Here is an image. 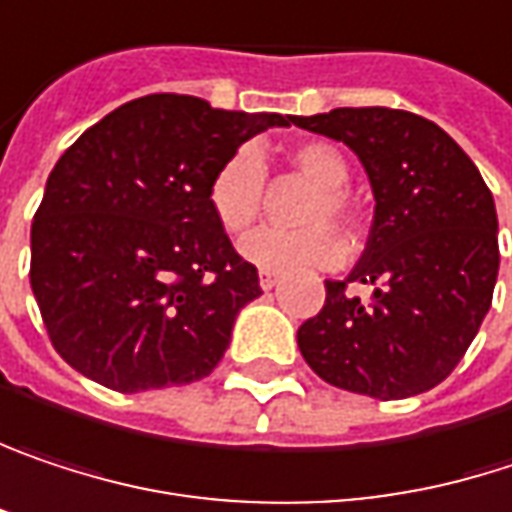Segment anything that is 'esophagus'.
<instances>
[{
  "label": "esophagus",
  "instance_id": "34e87169",
  "mask_svg": "<svg viewBox=\"0 0 512 512\" xmlns=\"http://www.w3.org/2000/svg\"><path fill=\"white\" fill-rule=\"evenodd\" d=\"M277 283H280V271H268V268L259 271V286L265 288V291H271Z\"/></svg>",
  "mask_w": 512,
  "mask_h": 512
}]
</instances>
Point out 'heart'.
Returning <instances> with one entry per match:
<instances>
[{"instance_id":"b5f03b06","label":"heart","mask_w":512,"mask_h":512,"mask_svg":"<svg viewBox=\"0 0 512 512\" xmlns=\"http://www.w3.org/2000/svg\"><path fill=\"white\" fill-rule=\"evenodd\" d=\"M291 164L318 182L315 197L303 212L300 229H259L244 238L241 253L268 271L294 268H336L345 262V241L330 221L353 235L359 229V212L345 191L351 164L345 153L327 141H303L291 150ZM206 203L212 218L229 235L250 232L265 206V164L253 147L235 150L218 164L209 179Z\"/></svg>"}]
</instances>
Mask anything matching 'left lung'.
Returning a JSON list of instances; mask_svg holds the SVG:
<instances>
[{
    "label": "left lung",
    "instance_id": "1",
    "mask_svg": "<svg viewBox=\"0 0 512 512\" xmlns=\"http://www.w3.org/2000/svg\"><path fill=\"white\" fill-rule=\"evenodd\" d=\"M294 126L348 144L371 191L374 224L348 280L297 348L330 386L401 401L439 386L469 351L498 280V215L475 161L436 123L398 108H333ZM375 288L371 304L347 294Z\"/></svg>",
    "mask_w": 512,
    "mask_h": 512
}]
</instances>
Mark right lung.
Instances as JSON below:
<instances>
[{"label": "right lung", "instance_id": "add662e5", "mask_svg": "<svg viewBox=\"0 0 512 512\" xmlns=\"http://www.w3.org/2000/svg\"><path fill=\"white\" fill-rule=\"evenodd\" d=\"M291 114L132 99L58 159L32 224V291L67 365L114 392L194 383L262 294L206 203L218 164Z\"/></svg>", "mask_w": 512, "mask_h": 512}]
</instances>
